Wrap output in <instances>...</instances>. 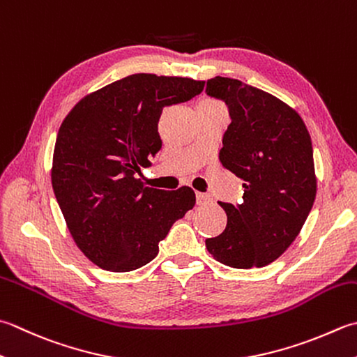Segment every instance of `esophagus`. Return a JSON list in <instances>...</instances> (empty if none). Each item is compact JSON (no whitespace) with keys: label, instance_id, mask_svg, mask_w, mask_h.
<instances>
[{"label":"esophagus","instance_id":"obj_1","mask_svg":"<svg viewBox=\"0 0 357 357\" xmlns=\"http://www.w3.org/2000/svg\"><path fill=\"white\" fill-rule=\"evenodd\" d=\"M212 201V198H211V195H207V193H197V204L198 206H204V204H208V202Z\"/></svg>","mask_w":357,"mask_h":357}]
</instances>
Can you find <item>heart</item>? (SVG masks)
<instances>
[{
    "label": "heart",
    "instance_id": "heart-1",
    "mask_svg": "<svg viewBox=\"0 0 357 357\" xmlns=\"http://www.w3.org/2000/svg\"><path fill=\"white\" fill-rule=\"evenodd\" d=\"M201 103H211V105H220L218 102H215V100H212V99H206V100H202Z\"/></svg>",
    "mask_w": 357,
    "mask_h": 357
}]
</instances>
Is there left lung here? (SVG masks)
<instances>
[{"label": "left lung", "mask_w": 357, "mask_h": 357, "mask_svg": "<svg viewBox=\"0 0 357 357\" xmlns=\"http://www.w3.org/2000/svg\"><path fill=\"white\" fill-rule=\"evenodd\" d=\"M206 93L227 105L220 160L244 181L241 204L218 202L227 226L206 248L226 266L263 268L296 240L316 199L311 136L296 109L240 80L218 75Z\"/></svg>", "instance_id": "left-lung-1"}]
</instances>
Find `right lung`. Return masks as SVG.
<instances>
[{"label": "right lung", "instance_id": "right-lung-1", "mask_svg": "<svg viewBox=\"0 0 357 357\" xmlns=\"http://www.w3.org/2000/svg\"><path fill=\"white\" fill-rule=\"evenodd\" d=\"M204 82L132 74L83 97L59 130L52 188L77 246L97 266L150 263L173 222L195 206L190 187H145L141 167L162 146V109L198 96Z\"/></svg>", "mask_w": 357, "mask_h": 357}]
</instances>
